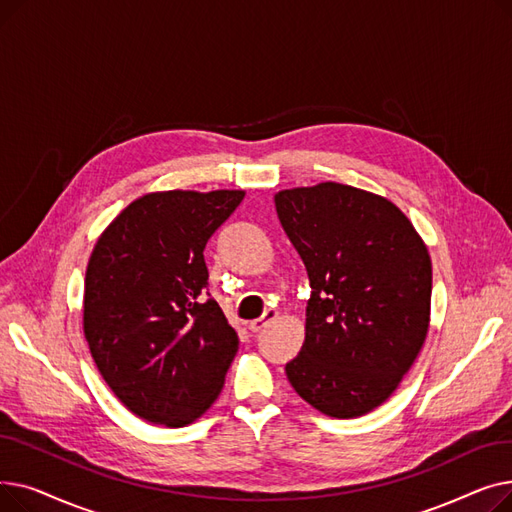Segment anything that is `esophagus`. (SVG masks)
Returning <instances> with one entry per match:
<instances>
[{
	"mask_svg": "<svg viewBox=\"0 0 512 512\" xmlns=\"http://www.w3.org/2000/svg\"><path fill=\"white\" fill-rule=\"evenodd\" d=\"M276 317H278V311H276V309H267L259 319L249 321V330H251V332H259V330H263L265 326H270Z\"/></svg>",
	"mask_w": 512,
	"mask_h": 512,
	"instance_id": "obj_1",
	"label": "esophagus"
}]
</instances>
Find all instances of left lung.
Returning a JSON list of instances; mask_svg holds the SVG:
<instances>
[{"label": "left lung", "mask_w": 512, "mask_h": 512, "mask_svg": "<svg viewBox=\"0 0 512 512\" xmlns=\"http://www.w3.org/2000/svg\"><path fill=\"white\" fill-rule=\"evenodd\" d=\"M274 201L311 284L288 382L319 413L361 417L390 398L421 351L432 259L407 215L361 188L321 182Z\"/></svg>", "instance_id": "left-lung-1"}]
</instances>
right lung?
Here are the masks:
<instances>
[{
    "instance_id": "obj_1",
    "label": "right lung",
    "mask_w": 512,
    "mask_h": 512,
    "mask_svg": "<svg viewBox=\"0 0 512 512\" xmlns=\"http://www.w3.org/2000/svg\"><path fill=\"white\" fill-rule=\"evenodd\" d=\"M245 191H164L103 230L83 330L105 384L137 417L184 427L220 396L238 336L207 290L203 249Z\"/></svg>"
}]
</instances>
